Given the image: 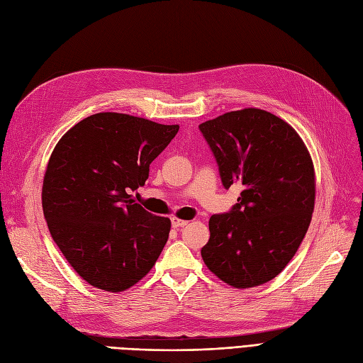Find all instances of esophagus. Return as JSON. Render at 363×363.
Here are the masks:
<instances>
[{
	"label": "esophagus",
	"mask_w": 363,
	"mask_h": 363,
	"mask_svg": "<svg viewBox=\"0 0 363 363\" xmlns=\"http://www.w3.org/2000/svg\"><path fill=\"white\" fill-rule=\"evenodd\" d=\"M171 225H172V228L186 227V225H187V220H182V219H177V218H172V219H171Z\"/></svg>",
	"instance_id": "34e87169"
}]
</instances>
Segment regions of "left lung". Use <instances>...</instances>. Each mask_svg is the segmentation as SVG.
I'll list each match as a JSON object with an SVG mask.
<instances>
[{
  "mask_svg": "<svg viewBox=\"0 0 363 363\" xmlns=\"http://www.w3.org/2000/svg\"><path fill=\"white\" fill-rule=\"evenodd\" d=\"M225 189L243 187L227 213L208 220L206 266L235 289L264 284L301 246L315 199V174L301 136L267 111H231L199 124Z\"/></svg>",
  "mask_w": 363,
  "mask_h": 363,
  "instance_id": "left-lung-1",
  "label": "left lung"
}]
</instances>
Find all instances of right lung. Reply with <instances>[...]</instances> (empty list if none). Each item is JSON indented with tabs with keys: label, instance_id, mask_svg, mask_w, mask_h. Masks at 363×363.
Segmentation results:
<instances>
[{
	"label": "right lung",
	"instance_id": "obj_1",
	"mask_svg": "<svg viewBox=\"0 0 363 363\" xmlns=\"http://www.w3.org/2000/svg\"><path fill=\"white\" fill-rule=\"evenodd\" d=\"M179 126L99 112L67 130L45 172L42 206L54 242L90 285L118 293L155 266L171 228L130 195Z\"/></svg>",
	"mask_w": 363,
	"mask_h": 363
}]
</instances>
